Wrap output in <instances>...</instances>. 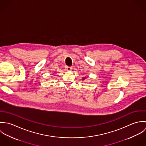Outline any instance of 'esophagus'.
Wrapping results in <instances>:
<instances>
[{
  "instance_id": "esophagus-1",
  "label": "esophagus",
  "mask_w": 146,
  "mask_h": 146,
  "mask_svg": "<svg viewBox=\"0 0 146 146\" xmlns=\"http://www.w3.org/2000/svg\"><path fill=\"white\" fill-rule=\"evenodd\" d=\"M72 67H69V66H67L66 67V70H67V71H71L72 70Z\"/></svg>"
}]
</instances>
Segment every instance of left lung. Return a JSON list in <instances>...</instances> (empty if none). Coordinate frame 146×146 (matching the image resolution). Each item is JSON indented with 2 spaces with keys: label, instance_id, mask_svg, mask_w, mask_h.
<instances>
[{
  "label": "left lung",
  "instance_id": "left-lung-1",
  "mask_svg": "<svg viewBox=\"0 0 146 146\" xmlns=\"http://www.w3.org/2000/svg\"><path fill=\"white\" fill-rule=\"evenodd\" d=\"M85 78H83V80H85Z\"/></svg>",
  "mask_w": 146,
  "mask_h": 146
}]
</instances>
